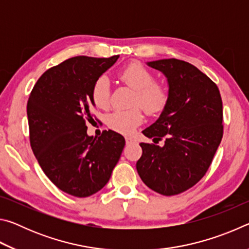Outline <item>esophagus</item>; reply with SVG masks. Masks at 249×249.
<instances>
[{
  "instance_id": "obj_1",
  "label": "esophagus",
  "mask_w": 249,
  "mask_h": 249,
  "mask_svg": "<svg viewBox=\"0 0 249 249\" xmlns=\"http://www.w3.org/2000/svg\"><path fill=\"white\" fill-rule=\"evenodd\" d=\"M125 141H126V144H127V145H130V144H134V142H136V140H134V138L130 137V136H126L125 137Z\"/></svg>"
}]
</instances>
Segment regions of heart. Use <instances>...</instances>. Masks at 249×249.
<instances>
[{"mask_svg": "<svg viewBox=\"0 0 249 249\" xmlns=\"http://www.w3.org/2000/svg\"><path fill=\"white\" fill-rule=\"evenodd\" d=\"M119 77L129 88L136 91L134 105H141L150 115L161 112L168 102V91L162 83L154 81V74L140 62H130L120 71ZM92 100L96 107H109V82L107 77H100L92 88ZM142 114L140 107L117 109L107 116V125L119 133L129 134L140 125Z\"/></svg>", "mask_w": 249, "mask_h": 249, "instance_id": "b5f03b06", "label": "heart"}]
</instances>
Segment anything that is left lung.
Masks as SVG:
<instances>
[{
  "instance_id": "8db88e82",
  "label": "left lung",
  "mask_w": 249,
  "mask_h": 249,
  "mask_svg": "<svg viewBox=\"0 0 249 249\" xmlns=\"http://www.w3.org/2000/svg\"><path fill=\"white\" fill-rule=\"evenodd\" d=\"M147 65L166 75L169 91L159 119L142 134L165 145L141 142L136 169L151 190L176 196L199 182L212 162L223 137L222 98L216 84L189 62L171 58Z\"/></svg>"
}]
</instances>
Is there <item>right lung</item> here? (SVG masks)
Listing matches in <instances>:
<instances>
[{"mask_svg": "<svg viewBox=\"0 0 249 249\" xmlns=\"http://www.w3.org/2000/svg\"><path fill=\"white\" fill-rule=\"evenodd\" d=\"M120 56H78L48 69L34 86L27 102L33 153L49 180L70 196L87 197L111 178L125 146L122 135L87 134L93 122L92 88Z\"/></svg>", "mask_w": 249, "mask_h": 249, "instance_id": "1", "label": "right lung"}]
</instances>
